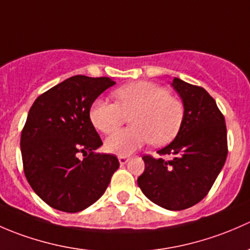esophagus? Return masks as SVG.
Here are the masks:
<instances>
[{"mask_svg":"<svg viewBox=\"0 0 250 250\" xmlns=\"http://www.w3.org/2000/svg\"><path fill=\"white\" fill-rule=\"evenodd\" d=\"M118 160H119L120 165H125L128 161V158L127 156H119V158H118Z\"/></svg>","mask_w":250,"mask_h":250,"instance_id":"34e87169","label":"esophagus"}]
</instances>
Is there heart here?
<instances>
[{
	"label": "heart",
	"mask_w": 250,
	"mask_h": 250,
	"mask_svg": "<svg viewBox=\"0 0 250 250\" xmlns=\"http://www.w3.org/2000/svg\"><path fill=\"white\" fill-rule=\"evenodd\" d=\"M117 104L99 99L90 109L92 125L112 133L130 118L131 127L117 131L106 140L109 153L130 155L150 141L154 146L171 142L181 128L184 108L177 97L150 82H135L113 91Z\"/></svg>",
	"instance_id": "obj_1"
}]
</instances>
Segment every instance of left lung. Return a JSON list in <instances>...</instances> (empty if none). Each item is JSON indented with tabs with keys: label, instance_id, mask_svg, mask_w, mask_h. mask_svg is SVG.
<instances>
[{
	"label": "left lung",
	"instance_id": "obj_1",
	"mask_svg": "<svg viewBox=\"0 0 250 250\" xmlns=\"http://www.w3.org/2000/svg\"><path fill=\"white\" fill-rule=\"evenodd\" d=\"M184 115L176 138L158 150L171 160L143 156L146 168L137 183L142 192L165 209L182 210L199 203L214 184L228 156L224 115L201 86L173 78Z\"/></svg>",
	"mask_w": 250,
	"mask_h": 250
}]
</instances>
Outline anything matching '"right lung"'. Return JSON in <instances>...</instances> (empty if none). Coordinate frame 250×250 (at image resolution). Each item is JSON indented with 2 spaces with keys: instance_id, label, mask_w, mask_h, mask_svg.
Listing matches in <instances>:
<instances>
[{
  "instance_id": "right-lung-1",
  "label": "right lung",
  "mask_w": 250,
  "mask_h": 250,
  "mask_svg": "<svg viewBox=\"0 0 250 250\" xmlns=\"http://www.w3.org/2000/svg\"><path fill=\"white\" fill-rule=\"evenodd\" d=\"M114 84L108 77L74 76L30 108L20 138L24 172L33 191L55 209H85L104 194L119 167L115 155L95 153L102 141L90 120L95 100Z\"/></svg>"
}]
</instances>
